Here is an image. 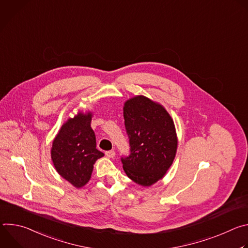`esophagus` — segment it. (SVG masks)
Here are the masks:
<instances>
[{
  "label": "esophagus",
  "mask_w": 248,
  "mask_h": 248,
  "mask_svg": "<svg viewBox=\"0 0 248 248\" xmlns=\"http://www.w3.org/2000/svg\"><path fill=\"white\" fill-rule=\"evenodd\" d=\"M105 154L108 158H114L115 155H116V152L114 150H109V151H106Z\"/></svg>",
  "instance_id": "34e87169"
}]
</instances>
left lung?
I'll return each mask as SVG.
<instances>
[{
	"mask_svg": "<svg viewBox=\"0 0 248 248\" xmlns=\"http://www.w3.org/2000/svg\"><path fill=\"white\" fill-rule=\"evenodd\" d=\"M124 118L129 154L121 161L126 175L148 186L162 179L175 156L174 124L161 105L144 96L125 102Z\"/></svg>",
	"mask_w": 248,
	"mask_h": 248,
	"instance_id": "1",
	"label": "left lung"
}]
</instances>
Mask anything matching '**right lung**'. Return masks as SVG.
<instances>
[{"label":"right lung","instance_id":"1","mask_svg":"<svg viewBox=\"0 0 248 248\" xmlns=\"http://www.w3.org/2000/svg\"><path fill=\"white\" fill-rule=\"evenodd\" d=\"M90 123L91 114H78L68 120L56 136L51 151L57 171L77 187L89 181L94 163L104 156L96 148V137Z\"/></svg>","mask_w":248,"mask_h":248}]
</instances>
